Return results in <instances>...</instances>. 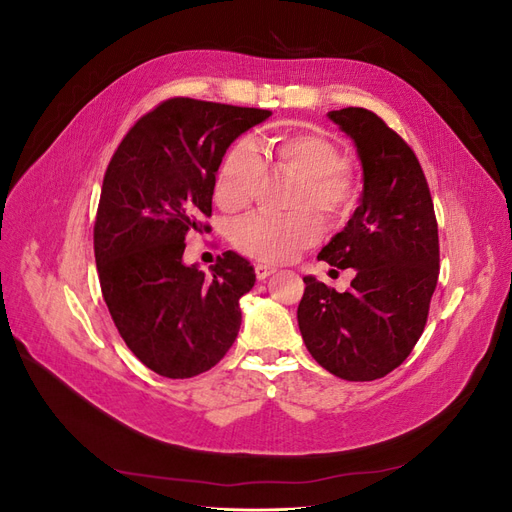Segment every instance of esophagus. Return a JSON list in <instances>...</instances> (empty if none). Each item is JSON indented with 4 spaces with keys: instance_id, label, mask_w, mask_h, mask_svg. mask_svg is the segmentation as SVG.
Wrapping results in <instances>:
<instances>
[{
    "instance_id": "1",
    "label": "esophagus",
    "mask_w": 512,
    "mask_h": 512,
    "mask_svg": "<svg viewBox=\"0 0 512 512\" xmlns=\"http://www.w3.org/2000/svg\"><path fill=\"white\" fill-rule=\"evenodd\" d=\"M254 271H256V277L258 280H267L269 275H273L277 269L275 267H271V265H262V262H258V265L254 267Z\"/></svg>"
}]
</instances>
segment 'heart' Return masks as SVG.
Segmentation results:
<instances>
[{
    "label": "heart",
    "instance_id": "1",
    "mask_svg": "<svg viewBox=\"0 0 512 512\" xmlns=\"http://www.w3.org/2000/svg\"><path fill=\"white\" fill-rule=\"evenodd\" d=\"M265 166L297 173L288 213H250L230 226V241L245 256L265 262H286L322 235V220L337 226L350 218L359 196V181L333 141L299 132L252 143L232 145L215 177V198L228 211L254 200Z\"/></svg>",
    "mask_w": 512,
    "mask_h": 512
}]
</instances>
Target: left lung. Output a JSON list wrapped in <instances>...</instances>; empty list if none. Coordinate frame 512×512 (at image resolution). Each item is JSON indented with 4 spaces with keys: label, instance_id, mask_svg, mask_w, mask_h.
<instances>
[{
    "label": "left lung",
    "instance_id": "left-lung-1",
    "mask_svg": "<svg viewBox=\"0 0 512 512\" xmlns=\"http://www.w3.org/2000/svg\"><path fill=\"white\" fill-rule=\"evenodd\" d=\"M329 117L356 145L363 196L320 260L356 271L346 292L303 277L297 309L303 342L333 376L378 380L408 359L423 335L440 273L438 222L412 147L367 108Z\"/></svg>",
    "mask_w": 512,
    "mask_h": 512
}]
</instances>
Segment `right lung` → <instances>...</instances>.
<instances>
[{
	"label": "right lung",
	"mask_w": 512,
	"mask_h": 512,
	"mask_svg": "<svg viewBox=\"0 0 512 512\" xmlns=\"http://www.w3.org/2000/svg\"><path fill=\"white\" fill-rule=\"evenodd\" d=\"M267 117L265 108L170 98L134 123L108 162L94 224L102 297L126 346L164 378L203 374L237 339L254 267L235 252L218 256L211 275L183 265L185 235L209 230L226 149Z\"/></svg>",
	"instance_id": "obj_1"
}]
</instances>
